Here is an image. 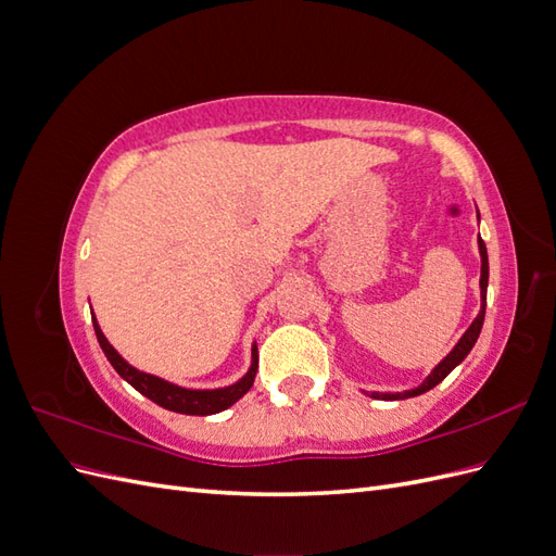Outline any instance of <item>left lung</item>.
I'll return each mask as SVG.
<instances>
[{
	"mask_svg": "<svg viewBox=\"0 0 556 556\" xmlns=\"http://www.w3.org/2000/svg\"><path fill=\"white\" fill-rule=\"evenodd\" d=\"M478 220H480V213H478ZM478 248H480V313H478L473 323H470V327L464 331V336L457 341V345H454L447 352V357H443V362H439V366H433V371L422 380V384L413 387V390H406V392H364V394H368L371 399H380V401H401V399L419 396V394L433 390L435 384L450 376L452 368H457L466 359L468 352L473 350L478 336H480V329H482V323H484L486 282H490V260H486V248H484L482 239H478Z\"/></svg>",
	"mask_w": 556,
	"mask_h": 556,
	"instance_id": "8db88e82",
	"label": "left lung"
}]
</instances>
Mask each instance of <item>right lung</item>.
Listing matches in <instances>:
<instances>
[{"label":"right lung","mask_w":556,"mask_h":556,"mask_svg":"<svg viewBox=\"0 0 556 556\" xmlns=\"http://www.w3.org/2000/svg\"><path fill=\"white\" fill-rule=\"evenodd\" d=\"M92 325H94L97 341H99V345H102L104 355L117 371V376L125 378L134 387V390L141 392L150 401H155L157 406H162L166 410L182 413V415L223 413L229 406H233V403H237L250 390L252 382H255V376H257V345H252L250 368L239 382H233L229 387H217V390H188V387H178L169 380L143 374V371H139V368L127 364L121 355H117V350L106 341V336H104L102 327H99L97 317H92Z\"/></svg>","instance_id":"right-lung-1"}]
</instances>
